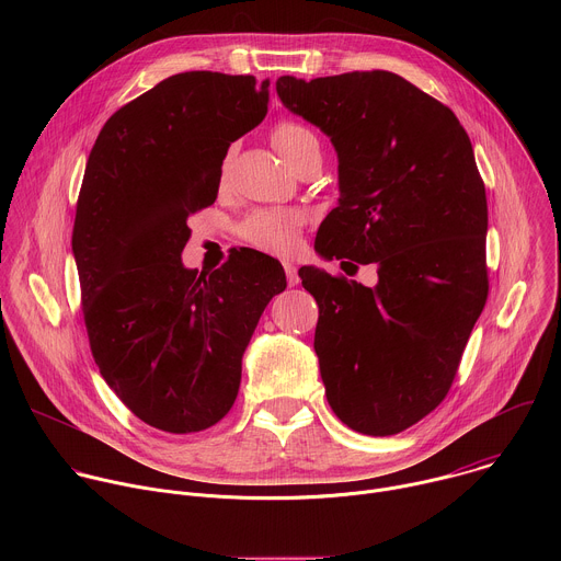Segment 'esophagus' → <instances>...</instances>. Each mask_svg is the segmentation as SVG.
Masks as SVG:
<instances>
[{
  "label": "esophagus",
  "mask_w": 561,
  "mask_h": 561,
  "mask_svg": "<svg viewBox=\"0 0 561 561\" xmlns=\"http://www.w3.org/2000/svg\"><path fill=\"white\" fill-rule=\"evenodd\" d=\"M284 271H286V282L288 286H297L299 284V275H297V266L284 262Z\"/></svg>",
  "instance_id": "34e87169"
}]
</instances>
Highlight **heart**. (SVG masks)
<instances>
[{"mask_svg":"<svg viewBox=\"0 0 561 561\" xmlns=\"http://www.w3.org/2000/svg\"><path fill=\"white\" fill-rule=\"evenodd\" d=\"M273 146L286 159V162L297 169L306 157L319 152L317 135L304 124L284 119L271 133ZM304 228V217L297 210L284 208H260L253 210L244 224L239 226V234L251 247L273 253V255H293L299 249V237Z\"/></svg>","mask_w":561,"mask_h":561,"instance_id":"b5f03b06","label":"heart"}]
</instances>
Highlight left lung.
I'll return each mask as SVG.
<instances>
[{"label": "left lung", "instance_id": "left-lung-1", "mask_svg": "<svg viewBox=\"0 0 561 561\" xmlns=\"http://www.w3.org/2000/svg\"><path fill=\"white\" fill-rule=\"evenodd\" d=\"M277 95L337 150L340 206L317 253L377 264L375 288L299 268L319 306L329 404L357 433H402L444 402L489 297V206L470 139L448 106L388 70L284 75Z\"/></svg>", "mask_w": 561, "mask_h": 561}]
</instances>
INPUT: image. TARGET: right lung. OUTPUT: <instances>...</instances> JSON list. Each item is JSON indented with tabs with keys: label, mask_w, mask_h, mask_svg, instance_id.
<instances>
[{
	"label": "right lung",
	"mask_w": 561,
	"mask_h": 561,
	"mask_svg": "<svg viewBox=\"0 0 561 561\" xmlns=\"http://www.w3.org/2000/svg\"><path fill=\"white\" fill-rule=\"evenodd\" d=\"M266 113L268 79L180 72L113 113L89 154L72 255L91 353L152 428L199 433L230 411L251 335L286 288L282 264L251 249L213 273L182 264L230 141Z\"/></svg>",
	"instance_id": "obj_1"
}]
</instances>
